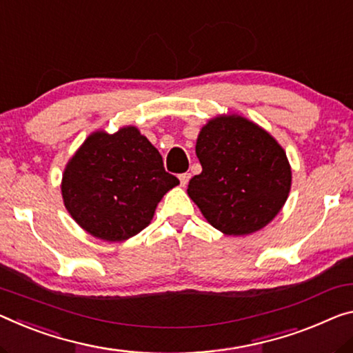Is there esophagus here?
I'll return each instance as SVG.
<instances>
[{"label":"esophagus","instance_id":"esophagus-1","mask_svg":"<svg viewBox=\"0 0 353 353\" xmlns=\"http://www.w3.org/2000/svg\"><path fill=\"white\" fill-rule=\"evenodd\" d=\"M178 178H180V183H181V186H186V184L189 183V178H191V173H181V175L180 176H178Z\"/></svg>","mask_w":353,"mask_h":353}]
</instances>
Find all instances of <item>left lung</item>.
I'll list each match as a JSON object with an SVG mask.
<instances>
[{
    "instance_id": "left-lung-1",
    "label": "left lung",
    "mask_w": 353,
    "mask_h": 353,
    "mask_svg": "<svg viewBox=\"0 0 353 353\" xmlns=\"http://www.w3.org/2000/svg\"><path fill=\"white\" fill-rule=\"evenodd\" d=\"M195 154L202 173L188 195L211 225L225 235H249L274 219L290 192L285 151L240 115H219L200 131Z\"/></svg>"
}]
</instances>
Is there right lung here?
I'll return each instance as SVG.
<instances>
[{
  "label": "right lung",
  "instance_id": "obj_1",
  "mask_svg": "<svg viewBox=\"0 0 353 353\" xmlns=\"http://www.w3.org/2000/svg\"><path fill=\"white\" fill-rule=\"evenodd\" d=\"M180 184L137 128L96 131L69 159L61 194L72 219L104 241H124L153 219L161 199Z\"/></svg>",
  "mask_w": 353,
  "mask_h": 353
}]
</instances>
